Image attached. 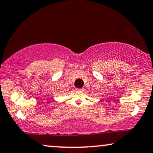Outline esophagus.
Here are the masks:
<instances>
[{
    "label": "esophagus",
    "mask_w": 153,
    "mask_h": 153,
    "mask_svg": "<svg viewBox=\"0 0 153 153\" xmlns=\"http://www.w3.org/2000/svg\"><path fill=\"white\" fill-rule=\"evenodd\" d=\"M77 91H83V88H78V89H77Z\"/></svg>",
    "instance_id": "obj_1"
}]
</instances>
